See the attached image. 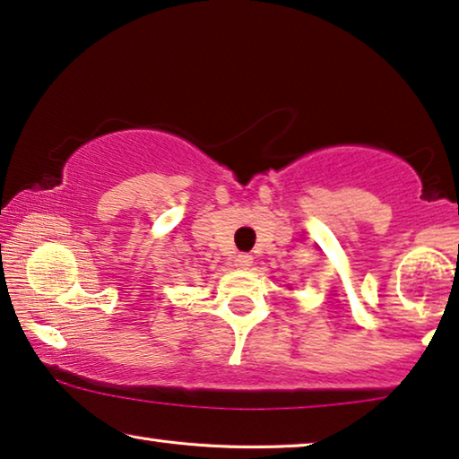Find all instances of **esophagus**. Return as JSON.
Returning a JSON list of instances; mask_svg holds the SVG:
<instances>
[{
  "instance_id": "obj_1",
  "label": "esophagus",
  "mask_w": 459,
  "mask_h": 459,
  "mask_svg": "<svg viewBox=\"0 0 459 459\" xmlns=\"http://www.w3.org/2000/svg\"><path fill=\"white\" fill-rule=\"evenodd\" d=\"M235 261H237V265H238V267L247 269V267H251V265H253V255H249V253H238Z\"/></svg>"
}]
</instances>
